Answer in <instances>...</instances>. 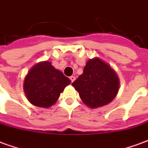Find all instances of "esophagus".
Wrapping results in <instances>:
<instances>
[{
	"label": "esophagus",
	"mask_w": 148,
	"mask_h": 148,
	"mask_svg": "<svg viewBox=\"0 0 148 148\" xmlns=\"http://www.w3.org/2000/svg\"><path fill=\"white\" fill-rule=\"evenodd\" d=\"M70 79H71V82H73L76 79V77H75V76H71V77H70Z\"/></svg>",
	"instance_id": "1"
}]
</instances>
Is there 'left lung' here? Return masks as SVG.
I'll return each mask as SVG.
<instances>
[{
    "mask_svg": "<svg viewBox=\"0 0 148 148\" xmlns=\"http://www.w3.org/2000/svg\"><path fill=\"white\" fill-rule=\"evenodd\" d=\"M119 85L114 70L99 58L87 62L83 74L72 83L84 104L92 109L111 102L117 94Z\"/></svg>",
    "mask_w": 148,
    "mask_h": 148,
    "instance_id": "8db88e82",
    "label": "left lung"
}]
</instances>
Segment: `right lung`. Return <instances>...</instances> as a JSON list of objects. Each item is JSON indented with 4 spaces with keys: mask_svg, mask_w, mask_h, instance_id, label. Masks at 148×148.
I'll return each mask as SVG.
<instances>
[{
    "mask_svg": "<svg viewBox=\"0 0 148 148\" xmlns=\"http://www.w3.org/2000/svg\"><path fill=\"white\" fill-rule=\"evenodd\" d=\"M71 80L55 69L51 62H40L31 69L24 78V90L32 105L49 108L55 104Z\"/></svg>",
    "mask_w": 148,
    "mask_h": 148,
    "instance_id": "obj_1",
    "label": "right lung"
}]
</instances>
